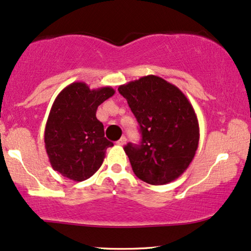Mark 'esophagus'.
<instances>
[{"mask_svg": "<svg viewBox=\"0 0 251 251\" xmlns=\"http://www.w3.org/2000/svg\"><path fill=\"white\" fill-rule=\"evenodd\" d=\"M117 144L120 145V146H124V145H125V144H126V138H125V136H122V138H120L119 140L117 141Z\"/></svg>", "mask_w": 251, "mask_h": 251, "instance_id": "obj_1", "label": "esophagus"}]
</instances>
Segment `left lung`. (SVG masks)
Returning <instances> with one entry per match:
<instances>
[{
  "instance_id": "left-lung-1",
  "label": "left lung",
  "mask_w": 251,
  "mask_h": 251,
  "mask_svg": "<svg viewBox=\"0 0 251 251\" xmlns=\"http://www.w3.org/2000/svg\"><path fill=\"white\" fill-rule=\"evenodd\" d=\"M141 132L140 145L124 147L135 176L151 185L170 183L188 169L199 142L191 103L176 85L147 75L120 85Z\"/></svg>"
}]
</instances>
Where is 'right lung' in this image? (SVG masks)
<instances>
[{
  "label": "right lung",
  "mask_w": 251,
  "mask_h": 251,
  "mask_svg": "<svg viewBox=\"0 0 251 251\" xmlns=\"http://www.w3.org/2000/svg\"><path fill=\"white\" fill-rule=\"evenodd\" d=\"M113 95L111 87L90 89L74 82L56 96L46 123L45 148L50 166L62 176L82 182L102 166L113 144L104 136L96 111Z\"/></svg>",
  "instance_id": "add662e5"
}]
</instances>
